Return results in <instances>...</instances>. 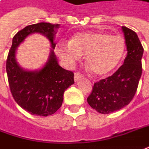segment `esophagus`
Returning a JSON list of instances; mask_svg holds the SVG:
<instances>
[{"label":"esophagus","mask_w":149,"mask_h":149,"mask_svg":"<svg viewBox=\"0 0 149 149\" xmlns=\"http://www.w3.org/2000/svg\"><path fill=\"white\" fill-rule=\"evenodd\" d=\"M82 77H83V75L81 74L80 73H79V72L74 73V81H75V82H77V81L79 80V79H81Z\"/></svg>","instance_id":"obj_1"}]
</instances>
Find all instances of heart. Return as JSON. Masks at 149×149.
Here are the masks:
<instances>
[{
	"mask_svg": "<svg viewBox=\"0 0 149 149\" xmlns=\"http://www.w3.org/2000/svg\"><path fill=\"white\" fill-rule=\"evenodd\" d=\"M58 55L68 65H73L86 55V63L96 76L111 73L122 61L125 41L122 36L104 31H85L74 35L69 45H59Z\"/></svg>",
	"mask_w": 149,
	"mask_h": 149,
	"instance_id": "b5f03b06",
	"label": "heart"
}]
</instances>
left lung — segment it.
Here are the masks:
<instances>
[{
    "instance_id": "obj_1",
    "label": "left lung",
    "mask_w": 149,
    "mask_h": 149,
    "mask_svg": "<svg viewBox=\"0 0 149 149\" xmlns=\"http://www.w3.org/2000/svg\"><path fill=\"white\" fill-rule=\"evenodd\" d=\"M127 54L113 75L94 84L88 97L89 105L100 113L108 114L127 105L135 96L142 74L143 49L137 34L122 26Z\"/></svg>"
}]
</instances>
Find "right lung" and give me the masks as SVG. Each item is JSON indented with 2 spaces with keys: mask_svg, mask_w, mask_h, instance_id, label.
I'll return each instance as SVG.
<instances>
[{
  "mask_svg": "<svg viewBox=\"0 0 149 149\" xmlns=\"http://www.w3.org/2000/svg\"><path fill=\"white\" fill-rule=\"evenodd\" d=\"M59 24L39 22L26 26L13 38L6 61V72L10 92L18 104L31 114L49 116L61 107L64 92L74 84V73L61 67L53 49L54 37ZM40 33L51 43L52 49L44 67L38 71H26L16 61V50L29 34Z\"/></svg>",
  "mask_w": 149,
  "mask_h": 149,
  "instance_id": "right-lung-1",
  "label": "right lung"
}]
</instances>
